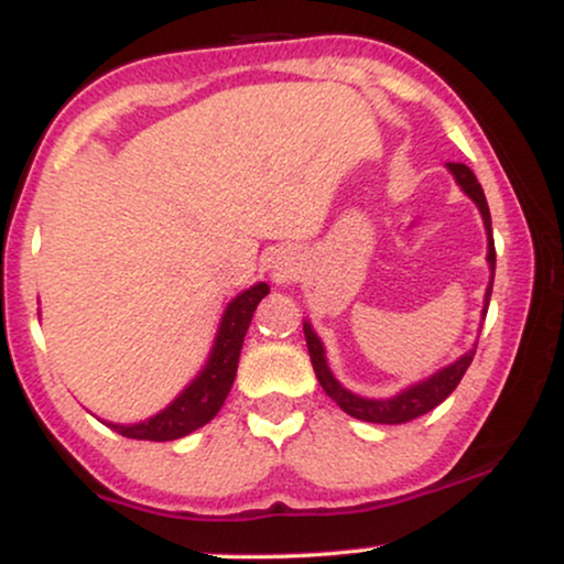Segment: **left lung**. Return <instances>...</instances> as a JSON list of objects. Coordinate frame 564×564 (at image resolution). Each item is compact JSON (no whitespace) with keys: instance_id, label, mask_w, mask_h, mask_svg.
Segmentation results:
<instances>
[{"instance_id":"8db88e82","label":"left lung","mask_w":564,"mask_h":564,"mask_svg":"<svg viewBox=\"0 0 564 564\" xmlns=\"http://www.w3.org/2000/svg\"><path fill=\"white\" fill-rule=\"evenodd\" d=\"M445 166H448V172L453 174V180H456L458 187H462V191L477 204V209H480V215H482L485 232H488L490 283H488V289H485V307H482V318H485V313H488V304H490V291H494V275H496V246H494V228H490L488 200H485L482 185L477 183L475 172H471L467 164H445ZM302 326H304V339H307L310 360H313L315 377H318L323 390H326L328 398H332L334 403L341 408V411L349 413V416L360 419V422H371V424H405V422H411V419H419V416H424V413H430L432 408H437L453 390H456L458 381H462L464 373H467V368L471 364V358H475V349H477V345H475L469 352H464L462 358L453 360L451 366L440 368V371L432 373V377H426L422 381H416V384L405 387V390L392 394V398L377 400V398H364V394H355V392H349L347 387H341L339 379L332 373V368H328L326 347H323L321 336L315 334L313 323L304 321Z\"/></svg>"}]
</instances>
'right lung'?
I'll use <instances>...</instances> for the list:
<instances>
[{"instance_id": "add662e5", "label": "right lung", "mask_w": 564, "mask_h": 564, "mask_svg": "<svg viewBox=\"0 0 564 564\" xmlns=\"http://www.w3.org/2000/svg\"><path fill=\"white\" fill-rule=\"evenodd\" d=\"M268 294V283H254L251 289L241 291L236 300H230V304L223 313V321H219L209 360L200 368L198 377L193 379L191 384L164 408V411H159L156 416L138 424H106L124 437L153 440V443H166V440L185 437L191 435V432H196L198 426L209 424L219 413V408H223L225 398H228L232 381H236L243 336L249 332V323L257 304H260L262 296Z\"/></svg>"}]
</instances>
